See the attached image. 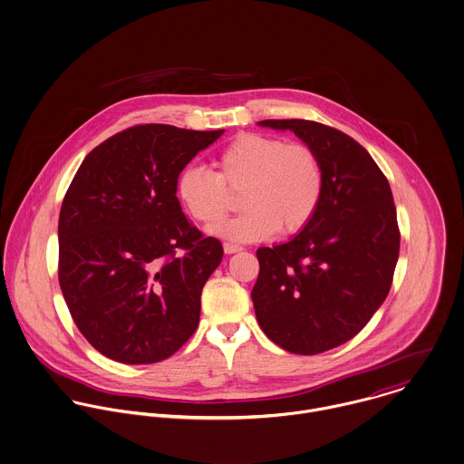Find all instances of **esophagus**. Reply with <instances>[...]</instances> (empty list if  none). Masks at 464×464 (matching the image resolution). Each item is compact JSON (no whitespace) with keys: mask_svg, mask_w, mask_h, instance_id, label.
I'll return each mask as SVG.
<instances>
[{"mask_svg":"<svg viewBox=\"0 0 464 464\" xmlns=\"http://www.w3.org/2000/svg\"><path fill=\"white\" fill-rule=\"evenodd\" d=\"M244 247H240V246H237V244H224V253L226 255H235V253H240Z\"/></svg>","mask_w":464,"mask_h":464,"instance_id":"obj_1","label":"esophagus"}]
</instances>
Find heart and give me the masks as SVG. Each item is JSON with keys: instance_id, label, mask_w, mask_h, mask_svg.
Returning a JSON list of instances; mask_svg holds the SVG:
<instances>
[{"instance_id": "b5f03b06", "label": "heart", "mask_w": 464, "mask_h": 464, "mask_svg": "<svg viewBox=\"0 0 464 464\" xmlns=\"http://www.w3.org/2000/svg\"><path fill=\"white\" fill-rule=\"evenodd\" d=\"M218 170L187 167L176 181L185 211L201 224H215L240 192L246 211L211 229L231 242H257L279 229L294 235L306 227L324 196V167L313 148L285 139L244 133L217 156Z\"/></svg>"}]
</instances>
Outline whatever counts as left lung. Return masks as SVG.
<instances>
[{"label": "left lung", "mask_w": 464, "mask_h": 464, "mask_svg": "<svg viewBox=\"0 0 464 464\" xmlns=\"http://www.w3.org/2000/svg\"><path fill=\"white\" fill-rule=\"evenodd\" d=\"M294 131L324 167V196L288 242L259 247L251 292L257 324L292 354H320L354 338L384 303L401 233L386 176L349 135L304 119H266Z\"/></svg>", "instance_id": "1"}]
</instances>
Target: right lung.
I'll return each instance as SVG.
<instances>
[{
	"label": "right lung",
	"mask_w": 464,
	"mask_h": 464,
	"mask_svg": "<svg viewBox=\"0 0 464 464\" xmlns=\"http://www.w3.org/2000/svg\"><path fill=\"white\" fill-rule=\"evenodd\" d=\"M222 133L133 126L80 165L60 208L58 281L80 333L106 358L167 360L198 329L224 251L188 222L176 181Z\"/></svg>",
	"instance_id": "obj_1"
}]
</instances>
